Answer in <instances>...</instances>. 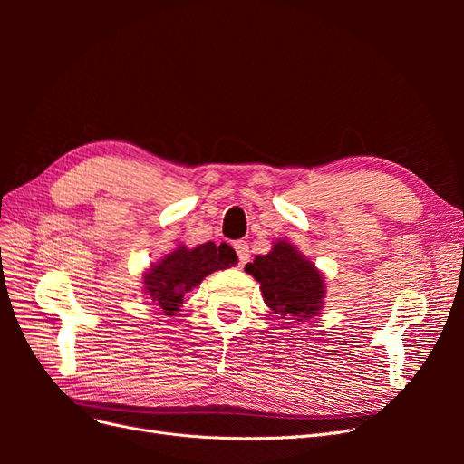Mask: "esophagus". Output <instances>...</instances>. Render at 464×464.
<instances>
[{
  "mask_svg": "<svg viewBox=\"0 0 464 464\" xmlns=\"http://www.w3.org/2000/svg\"><path fill=\"white\" fill-rule=\"evenodd\" d=\"M234 249H236V254H237V261H240V266H244L247 261H249V246L246 244V242H236L234 244Z\"/></svg>",
  "mask_w": 464,
  "mask_h": 464,
  "instance_id": "34e87169",
  "label": "esophagus"
}]
</instances>
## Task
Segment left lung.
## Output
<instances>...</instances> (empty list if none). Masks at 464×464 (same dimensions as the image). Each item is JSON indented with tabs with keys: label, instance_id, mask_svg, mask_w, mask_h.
<instances>
[{
	"label": "left lung",
	"instance_id": "1",
	"mask_svg": "<svg viewBox=\"0 0 464 464\" xmlns=\"http://www.w3.org/2000/svg\"><path fill=\"white\" fill-rule=\"evenodd\" d=\"M246 273L259 283L265 304L285 319L304 321L323 310L325 275L288 240L273 242L269 254L246 265Z\"/></svg>",
	"mask_w": 464,
	"mask_h": 464
}]
</instances>
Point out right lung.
Here are the masks:
<instances>
[{"label": "right lung", "mask_w": 464, "mask_h": 464, "mask_svg": "<svg viewBox=\"0 0 464 464\" xmlns=\"http://www.w3.org/2000/svg\"><path fill=\"white\" fill-rule=\"evenodd\" d=\"M236 263L237 256L230 246L222 244L217 247L215 242H207L188 247L178 244L145 269L143 290L170 317L179 312L186 292L198 288L210 273L228 269Z\"/></svg>", "instance_id": "right-lung-1"}]
</instances>
